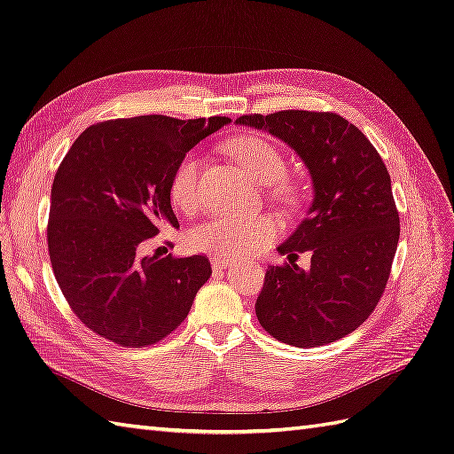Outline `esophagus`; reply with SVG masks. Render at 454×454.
Returning <instances> with one entry per match:
<instances>
[{"mask_svg": "<svg viewBox=\"0 0 454 454\" xmlns=\"http://www.w3.org/2000/svg\"><path fill=\"white\" fill-rule=\"evenodd\" d=\"M231 265L229 260H222V257H212V267L217 269V271H223V269H227Z\"/></svg>", "mask_w": 454, "mask_h": 454, "instance_id": "esophagus-1", "label": "esophagus"}]
</instances>
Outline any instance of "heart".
Here are the masks:
<instances>
[{"label": "heart", "instance_id": "obj_1", "mask_svg": "<svg viewBox=\"0 0 454 454\" xmlns=\"http://www.w3.org/2000/svg\"><path fill=\"white\" fill-rule=\"evenodd\" d=\"M231 153L257 183L271 185L278 199L286 202L298 200V189L285 179L286 158L273 143L262 137H242L231 145ZM200 154L191 151L177 162L171 176L169 197L183 212L197 210L200 204ZM277 232L278 223L271 215H215L189 232V247L223 260H239L265 250Z\"/></svg>", "mask_w": 454, "mask_h": 454}]
</instances>
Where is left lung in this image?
<instances>
[{"label":"left lung","instance_id":"left-lung-1","mask_svg":"<svg viewBox=\"0 0 454 454\" xmlns=\"http://www.w3.org/2000/svg\"><path fill=\"white\" fill-rule=\"evenodd\" d=\"M237 124L267 129L300 154L315 187L308 217L278 247L288 263L271 265L255 301L265 333L296 348L348 336L374 311L399 242V212L382 156L336 113L280 110L244 114ZM312 252V269L291 262Z\"/></svg>","mask_w":454,"mask_h":454}]
</instances>
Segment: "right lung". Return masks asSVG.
I'll list each match as a JSON object with an SVG mask.
<instances>
[{"label": "right lung", "instance_id": "add662e5", "mask_svg": "<svg viewBox=\"0 0 454 454\" xmlns=\"http://www.w3.org/2000/svg\"><path fill=\"white\" fill-rule=\"evenodd\" d=\"M227 116L162 114L90 126L60 162L47 222L49 260L80 321L124 348L160 341L185 321L212 275L206 255H143L162 227H179L169 181L194 145Z\"/></svg>", "mask_w": 454, "mask_h": 454}]
</instances>
